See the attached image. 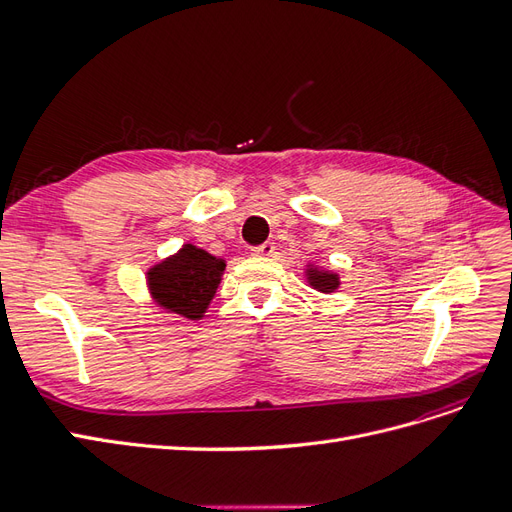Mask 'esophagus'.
<instances>
[{
	"label": "esophagus",
	"mask_w": 512,
	"mask_h": 512,
	"mask_svg": "<svg viewBox=\"0 0 512 512\" xmlns=\"http://www.w3.org/2000/svg\"><path fill=\"white\" fill-rule=\"evenodd\" d=\"M273 252H275V245L273 243H262V245H258V247H252V256H273Z\"/></svg>",
	"instance_id": "esophagus-1"
}]
</instances>
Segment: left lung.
Returning a JSON list of instances; mask_svg holds the SVG:
<instances>
[{
  "label": "left lung",
  "mask_w": 512,
  "mask_h": 512,
  "mask_svg": "<svg viewBox=\"0 0 512 512\" xmlns=\"http://www.w3.org/2000/svg\"><path fill=\"white\" fill-rule=\"evenodd\" d=\"M305 280L307 284L312 286L314 290L322 292V294H331L339 288V273L335 271H329L324 267H318V265H312V262H307L305 265Z\"/></svg>",
  "instance_id": "1"
}]
</instances>
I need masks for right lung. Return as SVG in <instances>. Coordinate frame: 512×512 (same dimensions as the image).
<instances>
[{
	"instance_id": "1",
	"label": "right lung",
	"mask_w": 512,
	"mask_h": 512,
	"mask_svg": "<svg viewBox=\"0 0 512 512\" xmlns=\"http://www.w3.org/2000/svg\"><path fill=\"white\" fill-rule=\"evenodd\" d=\"M226 260L185 243L147 269V290L162 312L188 320L205 316L222 282Z\"/></svg>"
}]
</instances>
